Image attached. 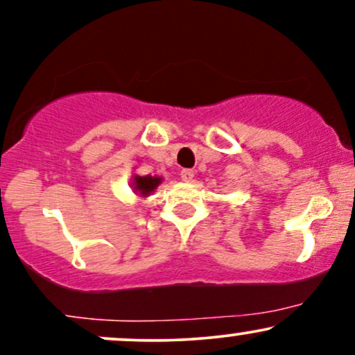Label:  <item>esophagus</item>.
Masks as SVG:
<instances>
[{
    "instance_id": "34e87169",
    "label": "esophagus",
    "mask_w": 355,
    "mask_h": 355,
    "mask_svg": "<svg viewBox=\"0 0 355 355\" xmlns=\"http://www.w3.org/2000/svg\"><path fill=\"white\" fill-rule=\"evenodd\" d=\"M193 170H190V168H183L182 172H180V178L183 182H191V178H193Z\"/></svg>"
}]
</instances>
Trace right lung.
I'll use <instances>...</instances> for the list:
<instances>
[{
  "mask_svg": "<svg viewBox=\"0 0 355 355\" xmlns=\"http://www.w3.org/2000/svg\"><path fill=\"white\" fill-rule=\"evenodd\" d=\"M160 182H162L160 177H152V175H146V177H135L133 185H135L137 191H140V195L146 197L150 191H153L155 189H157L158 183Z\"/></svg>",
  "mask_w": 355,
  "mask_h": 355,
  "instance_id": "obj_1",
  "label": "right lung"
}]
</instances>
